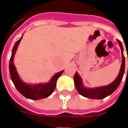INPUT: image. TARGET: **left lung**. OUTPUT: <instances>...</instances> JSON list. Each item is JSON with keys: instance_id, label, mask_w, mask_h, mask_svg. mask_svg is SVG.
Wrapping results in <instances>:
<instances>
[{"instance_id": "1", "label": "left lung", "mask_w": 128, "mask_h": 128, "mask_svg": "<svg viewBox=\"0 0 128 128\" xmlns=\"http://www.w3.org/2000/svg\"><path fill=\"white\" fill-rule=\"evenodd\" d=\"M118 42L120 45V49L122 51L123 60H122V64H121L120 72H119V74L116 78V79L113 82L111 83L110 85L102 86V87H98V88H96V89H87V88H85L83 86L82 80L76 72L74 75V83H75L76 88L80 95L84 96L86 98H92V99H102V98H105L112 94L118 88V86H119L121 80L123 79V74L125 72V57L123 55V46L119 40H118Z\"/></svg>"}]
</instances>
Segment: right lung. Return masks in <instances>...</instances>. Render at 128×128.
<instances>
[{
	"label": "right lung",
	"mask_w": 128,
	"mask_h": 128,
	"mask_svg": "<svg viewBox=\"0 0 128 128\" xmlns=\"http://www.w3.org/2000/svg\"><path fill=\"white\" fill-rule=\"evenodd\" d=\"M18 39L16 42L15 43L14 48L12 49V56L10 61V77L14 83L15 87L16 88L19 93L25 96L26 98L32 99V100H39V99H43L46 97H48L50 95H51L52 93L54 92L55 87H56V83L58 78L62 75L63 71H60L56 73L54 76L52 77L50 82L47 84H35V85H29L26 83L23 82L19 78L18 76V73L16 70V68L14 66L13 63L14 56L15 52L17 49L18 45L19 44L20 40Z\"/></svg>",
	"instance_id": "1"
}]
</instances>
